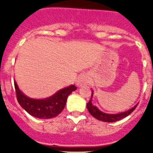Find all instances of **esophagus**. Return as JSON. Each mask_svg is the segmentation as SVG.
<instances>
[{
  "instance_id": "esophagus-1",
  "label": "esophagus",
  "mask_w": 153,
  "mask_h": 153,
  "mask_svg": "<svg viewBox=\"0 0 153 153\" xmlns=\"http://www.w3.org/2000/svg\"><path fill=\"white\" fill-rule=\"evenodd\" d=\"M88 76L86 73H81L79 76L77 78L76 85L78 87H81L83 85H87L88 82Z\"/></svg>"
}]
</instances>
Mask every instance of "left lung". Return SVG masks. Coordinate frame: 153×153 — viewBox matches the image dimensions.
Listing matches in <instances>:
<instances>
[{"label": "left lung", "instance_id": "1", "mask_svg": "<svg viewBox=\"0 0 153 153\" xmlns=\"http://www.w3.org/2000/svg\"><path fill=\"white\" fill-rule=\"evenodd\" d=\"M93 95H94V91H92V94H91V98L89 102L87 103V108H88V111L91 113V115L92 116H94V118H97V120H100V121H102V122H117V121H119V120L122 119V118H125L126 116L129 115L133 111L136 109V107L137 106V104L136 105L130 109L129 110L125 111V112H121V113L118 114H107L105 113V112H102L98 109L97 107L95 106L92 104V97Z\"/></svg>", "mask_w": 153, "mask_h": 153}]
</instances>
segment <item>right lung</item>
<instances>
[{
  "mask_svg": "<svg viewBox=\"0 0 153 153\" xmlns=\"http://www.w3.org/2000/svg\"><path fill=\"white\" fill-rule=\"evenodd\" d=\"M14 85L19 105L31 115L43 119L54 118L61 113L65 108L68 95L77 89L76 87L72 85L59 90L48 98L33 99L25 95L19 90L16 81H14Z\"/></svg>",
  "mask_w": 153,
  "mask_h": 153,
  "instance_id": "right-lung-1",
  "label": "right lung"
}]
</instances>
